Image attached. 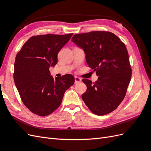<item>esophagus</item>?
I'll use <instances>...</instances> for the list:
<instances>
[{
  "instance_id": "obj_1",
  "label": "esophagus",
  "mask_w": 151,
  "mask_h": 151,
  "mask_svg": "<svg viewBox=\"0 0 151 151\" xmlns=\"http://www.w3.org/2000/svg\"><path fill=\"white\" fill-rule=\"evenodd\" d=\"M81 81H82V79H81L80 77H78L77 76L75 77V83H76V84H77V83H78V82H81Z\"/></svg>"
}]
</instances>
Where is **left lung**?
I'll return each instance as SVG.
<instances>
[{"instance_id":"obj_1","label":"left lung","mask_w":151,"mask_h":151,"mask_svg":"<svg viewBox=\"0 0 151 151\" xmlns=\"http://www.w3.org/2000/svg\"><path fill=\"white\" fill-rule=\"evenodd\" d=\"M72 41L84 50L87 64L99 77L94 83L82 79L87 86L82 100L96 115L111 113L124 99L131 79L125 44L115 34L106 31L76 34Z\"/></svg>"}]
</instances>
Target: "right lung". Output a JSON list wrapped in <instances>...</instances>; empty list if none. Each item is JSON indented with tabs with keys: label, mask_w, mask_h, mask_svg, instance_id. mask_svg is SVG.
I'll return each mask as SVG.
<instances>
[{
	"label": "right lung",
	"mask_w": 151,
	"mask_h": 151,
	"mask_svg": "<svg viewBox=\"0 0 151 151\" xmlns=\"http://www.w3.org/2000/svg\"><path fill=\"white\" fill-rule=\"evenodd\" d=\"M72 35L32 36L15 57V84L24 104L38 116H48L55 111L66 90L74 84L71 74L54 79L49 71V67L57 64V55Z\"/></svg>",
	"instance_id": "1"
}]
</instances>
